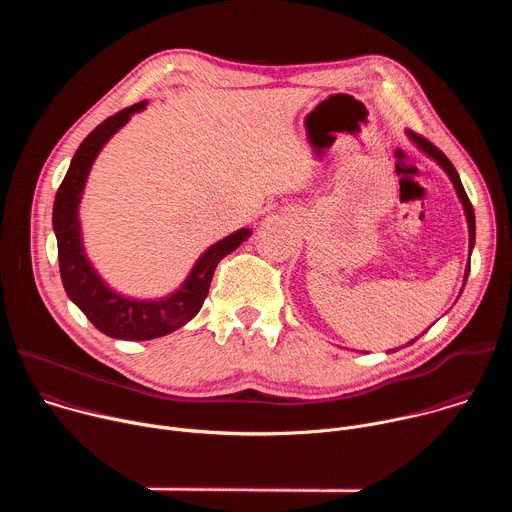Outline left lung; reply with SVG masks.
Segmentation results:
<instances>
[{
    "mask_svg": "<svg viewBox=\"0 0 512 512\" xmlns=\"http://www.w3.org/2000/svg\"><path fill=\"white\" fill-rule=\"evenodd\" d=\"M407 135H409V139L417 145V148L423 152V154H427L431 160H435L437 164H440L442 168H444V172L450 176V180H452V184H454V188H456V194H458V198H460V202H462V206H464V212H466V221H468V233H470V243H468V251L472 253V249H474V241H476V216H474V208H472V204H470V198H468V194H466V190H464V186H462V180H460V176H458V172H456V168L452 166V162L435 148L433 143H429L425 137H421V135H417V133H413V131H407ZM468 273H470V261H468V265H466V273H464V285H466V279H468ZM421 336V334H419ZM417 336V338H419ZM417 338H413L411 342H407V344H413ZM389 352H393V350H389Z\"/></svg>",
    "mask_w": 512,
    "mask_h": 512,
    "instance_id": "obj_1",
    "label": "left lung"
}]
</instances>
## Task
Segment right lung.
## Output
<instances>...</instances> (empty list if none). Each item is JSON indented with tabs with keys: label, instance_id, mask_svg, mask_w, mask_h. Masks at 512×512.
I'll return each mask as SVG.
<instances>
[{
	"label": "right lung",
	"instance_id": "1",
	"mask_svg": "<svg viewBox=\"0 0 512 512\" xmlns=\"http://www.w3.org/2000/svg\"><path fill=\"white\" fill-rule=\"evenodd\" d=\"M145 105H148V101H139L111 115L85 137L56 192L52 210V227L58 243V265L66 296L79 306V310L97 330L119 340H154L190 322L200 312L208 296V287L218 261L251 237L249 229H239L208 247L194 263L186 281L174 294L160 300L125 298L101 279L83 247L79 204L91 166L103 150V145L131 119L133 113L145 109Z\"/></svg>",
	"mask_w": 512,
	"mask_h": 512
}]
</instances>
